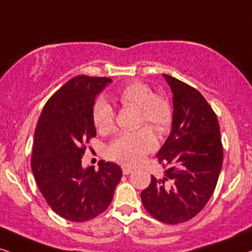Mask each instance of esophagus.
Here are the masks:
<instances>
[{"label": "esophagus", "mask_w": 252, "mask_h": 252, "mask_svg": "<svg viewBox=\"0 0 252 252\" xmlns=\"http://www.w3.org/2000/svg\"><path fill=\"white\" fill-rule=\"evenodd\" d=\"M123 174L124 176H128V174H130L132 172V170L131 168H129V167H123Z\"/></svg>", "instance_id": "obj_1"}]
</instances>
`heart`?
Returning <instances> with one entry per match:
<instances>
[{
    "mask_svg": "<svg viewBox=\"0 0 252 252\" xmlns=\"http://www.w3.org/2000/svg\"><path fill=\"white\" fill-rule=\"evenodd\" d=\"M113 97L121 106L137 108L138 126H148L157 133L167 131L173 115L171 103L163 95L155 94L149 85L131 81L115 91ZM92 117L100 132H109L115 126V110L102 98L95 101ZM155 145V137L146 128L121 132L108 146V156L126 166H135Z\"/></svg>",
    "mask_w": 252,
    "mask_h": 252,
    "instance_id": "obj_1",
    "label": "heart"
}]
</instances>
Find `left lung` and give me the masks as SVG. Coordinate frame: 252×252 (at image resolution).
Returning a JSON list of instances; mask_svg holds the SVG:
<instances>
[{
    "label": "left lung",
    "instance_id": "obj_1",
    "mask_svg": "<svg viewBox=\"0 0 252 252\" xmlns=\"http://www.w3.org/2000/svg\"><path fill=\"white\" fill-rule=\"evenodd\" d=\"M173 93L172 131L157 154L164 176H151L141 193L152 218L167 224L189 221L201 212L218 184L222 163L220 124L197 89L164 74Z\"/></svg>",
    "mask_w": 252,
    "mask_h": 252
}]
</instances>
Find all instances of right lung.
Wrapping results in <instances>:
<instances>
[{"instance_id": "obj_1", "label": "right lung", "mask_w": 252, "mask_h": 252, "mask_svg": "<svg viewBox=\"0 0 252 252\" xmlns=\"http://www.w3.org/2000/svg\"><path fill=\"white\" fill-rule=\"evenodd\" d=\"M109 82L88 75L68 80L47 100L34 130V180L51 209L68 221H88L106 211L122 178L121 167L110 161H98V170L81 167L86 148L96 137L95 96Z\"/></svg>"}]
</instances>
